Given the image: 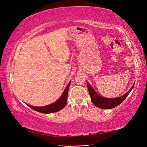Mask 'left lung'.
<instances>
[{
  "label": "left lung",
  "instance_id": "obj_1",
  "mask_svg": "<svg viewBox=\"0 0 147 147\" xmlns=\"http://www.w3.org/2000/svg\"><path fill=\"white\" fill-rule=\"evenodd\" d=\"M87 86L88 88L89 93H90V95L91 97V100L96 107L100 109H111L116 107L117 106L119 105L121 102L125 99L128 94H129L131 90L134 88V83L133 84L131 88L125 94H124L122 96H120L118 97H116V98H112V99H109V98H106V97H104L99 94H97V93L95 91V90L92 88V86L90 85V83H89L86 81Z\"/></svg>",
  "mask_w": 147,
  "mask_h": 147
}]
</instances>
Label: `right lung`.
I'll list each match as a JSON object with an SVG mask.
<instances>
[{
	"instance_id": "add662e5",
	"label": "right lung",
	"mask_w": 147,
	"mask_h": 147,
	"mask_svg": "<svg viewBox=\"0 0 147 147\" xmlns=\"http://www.w3.org/2000/svg\"><path fill=\"white\" fill-rule=\"evenodd\" d=\"M70 82L68 83L67 86H66L65 90L64 91L63 94L57 99L55 102L50 105H48L43 107H34L30 105L29 104H26L28 106L33 110L37 111V112L43 113H51L58 112V111L63 109L65 106L67 102V94L68 91L70 86Z\"/></svg>"
}]
</instances>
